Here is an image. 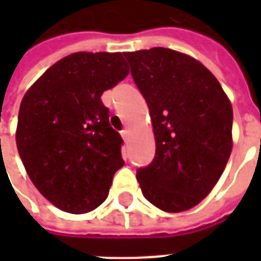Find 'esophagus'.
<instances>
[{
    "mask_svg": "<svg viewBox=\"0 0 261 261\" xmlns=\"http://www.w3.org/2000/svg\"><path fill=\"white\" fill-rule=\"evenodd\" d=\"M120 134H122V138L124 139V142H128V139H130V133H128V130H123Z\"/></svg>",
    "mask_w": 261,
    "mask_h": 261,
    "instance_id": "obj_1",
    "label": "esophagus"
}]
</instances>
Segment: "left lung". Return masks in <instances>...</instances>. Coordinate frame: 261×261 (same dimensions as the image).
<instances>
[{"label":"left lung","mask_w":261,"mask_h":261,"mask_svg":"<svg viewBox=\"0 0 261 261\" xmlns=\"http://www.w3.org/2000/svg\"><path fill=\"white\" fill-rule=\"evenodd\" d=\"M124 57L147 102L155 139L154 160L137 172L143 196L167 213L190 210L210 194L230 157V100L190 55L154 47Z\"/></svg>","instance_id":"1"}]
</instances>
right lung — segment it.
I'll list each match as a JSON object with an SVG mask.
<instances>
[{"label": "right lung", "instance_id": "add662e5", "mask_svg": "<svg viewBox=\"0 0 261 261\" xmlns=\"http://www.w3.org/2000/svg\"><path fill=\"white\" fill-rule=\"evenodd\" d=\"M128 71L122 53L80 51L48 67L24 94L18 154L31 181L59 210L97 208L124 165L122 137L110 126L101 94Z\"/></svg>", "mask_w": 261, "mask_h": 261}]
</instances>
